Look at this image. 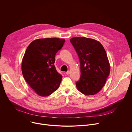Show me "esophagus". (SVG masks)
<instances>
[{
	"label": "esophagus",
	"instance_id": "obj_1",
	"mask_svg": "<svg viewBox=\"0 0 132 132\" xmlns=\"http://www.w3.org/2000/svg\"><path fill=\"white\" fill-rule=\"evenodd\" d=\"M66 73L67 75H69V74L70 73V71L69 70H68V71H67V72H66Z\"/></svg>",
	"mask_w": 132,
	"mask_h": 132
}]
</instances>
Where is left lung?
<instances>
[{
	"mask_svg": "<svg viewBox=\"0 0 132 132\" xmlns=\"http://www.w3.org/2000/svg\"><path fill=\"white\" fill-rule=\"evenodd\" d=\"M70 41L80 63L81 75L76 82L77 89L85 95H93L104 86L110 72L106 52L98 41L85 37H75Z\"/></svg>",
	"mask_w": 132,
	"mask_h": 132,
	"instance_id": "1",
	"label": "left lung"
}]
</instances>
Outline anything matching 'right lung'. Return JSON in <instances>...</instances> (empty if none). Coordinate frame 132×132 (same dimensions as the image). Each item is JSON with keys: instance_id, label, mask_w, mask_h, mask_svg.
<instances>
[{"instance_id": "obj_1", "label": "right lung", "mask_w": 132, "mask_h": 132, "mask_svg": "<svg viewBox=\"0 0 132 132\" xmlns=\"http://www.w3.org/2000/svg\"><path fill=\"white\" fill-rule=\"evenodd\" d=\"M65 41L55 37L37 39L26 51L21 65L23 76L40 96L51 95L60 86L62 76L56 70L54 63L55 55Z\"/></svg>"}]
</instances>
